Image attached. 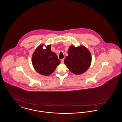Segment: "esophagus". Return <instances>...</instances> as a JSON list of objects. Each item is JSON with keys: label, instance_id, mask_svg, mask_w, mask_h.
Here are the masks:
<instances>
[{"label": "esophagus", "instance_id": "1", "mask_svg": "<svg viewBox=\"0 0 122 122\" xmlns=\"http://www.w3.org/2000/svg\"><path fill=\"white\" fill-rule=\"evenodd\" d=\"M64 59H61V63H62V64H63V63H64Z\"/></svg>", "mask_w": 122, "mask_h": 122}]
</instances>
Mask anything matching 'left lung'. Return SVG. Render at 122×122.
Returning a JSON list of instances; mask_svg holds the SVG:
<instances>
[{
  "instance_id": "obj_1",
  "label": "left lung",
  "mask_w": 122,
  "mask_h": 122,
  "mask_svg": "<svg viewBox=\"0 0 122 122\" xmlns=\"http://www.w3.org/2000/svg\"><path fill=\"white\" fill-rule=\"evenodd\" d=\"M68 53L64 63L72 73L76 75L82 74L89 69L92 62V55L86 47L71 46L69 48Z\"/></svg>"
}]
</instances>
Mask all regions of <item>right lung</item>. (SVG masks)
Here are the masks:
<instances>
[{
  "mask_svg": "<svg viewBox=\"0 0 122 122\" xmlns=\"http://www.w3.org/2000/svg\"><path fill=\"white\" fill-rule=\"evenodd\" d=\"M40 45L35 50L32 56V64L35 70L41 75L48 76L52 74L60 63L56 53L51 51V45L46 49Z\"/></svg>",
  "mask_w": 122,
  "mask_h": 122,
  "instance_id": "obj_1",
  "label": "right lung"
}]
</instances>
